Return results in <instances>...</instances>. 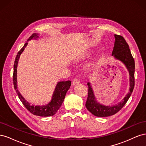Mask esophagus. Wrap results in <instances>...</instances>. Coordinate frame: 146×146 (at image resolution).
Returning <instances> with one entry per match:
<instances>
[{
    "label": "esophagus",
    "mask_w": 146,
    "mask_h": 146,
    "mask_svg": "<svg viewBox=\"0 0 146 146\" xmlns=\"http://www.w3.org/2000/svg\"><path fill=\"white\" fill-rule=\"evenodd\" d=\"M79 83H80V80H79L77 78H76L74 79L72 84H73V85H78Z\"/></svg>",
    "instance_id": "esophagus-1"
}]
</instances>
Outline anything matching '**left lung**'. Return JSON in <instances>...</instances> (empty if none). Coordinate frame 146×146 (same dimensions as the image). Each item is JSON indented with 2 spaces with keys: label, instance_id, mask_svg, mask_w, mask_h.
Returning <instances> with one entry per match:
<instances>
[{
  "label": "left lung",
  "instance_id": "8db88e82",
  "mask_svg": "<svg viewBox=\"0 0 146 146\" xmlns=\"http://www.w3.org/2000/svg\"><path fill=\"white\" fill-rule=\"evenodd\" d=\"M114 38L115 42L112 55L114 58L122 61L129 70L130 75L129 92L121 102L113 106H105L97 102L91 83L88 82L87 83L88 94L85 106L88 111L98 117H107L117 113L127 103L135 86V60L131 54L129 46L125 39L121 35H114Z\"/></svg>",
  "mask_w": 146,
  "mask_h": 146
}]
</instances>
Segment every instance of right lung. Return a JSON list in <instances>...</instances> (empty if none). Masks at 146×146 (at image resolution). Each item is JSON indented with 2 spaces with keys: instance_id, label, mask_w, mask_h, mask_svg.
<instances>
[{
  "instance_id": "right-lung-1",
  "label": "right lung",
  "mask_w": 146,
  "mask_h": 146,
  "mask_svg": "<svg viewBox=\"0 0 146 146\" xmlns=\"http://www.w3.org/2000/svg\"><path fill=\"white\" fill-rule=\"evenodd\" d=\"M38 34L33 33L31 35L30 37L28 39V41L31 40L32 39H36L39 36ZM28 42H26L23 47L18 52L16 55V59L14 63V71H13V85H14L15 90H16V93L18 96V98L22 102V103L25 106L29 111L32 113L34 115L42 116V117H47L54 115V114L58 111V110L60 108L61 105L63 102L66 92L69 89L71 85V82L70 80L66 82H59L57 83L55 87L54 94L52 96V99L49 103L47 105L42 106H34L33 105H30L27 101H26L22 95L20 94L19 91L17 90V63L19 59L20 55L24 50L25 48L27 46Z\"/></svg>"
}]
</instances>
